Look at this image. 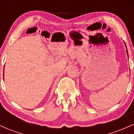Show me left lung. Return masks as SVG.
Segmentation results:
<instances>
[{
	"label": "left lung",
	"instance_id": "left-lung-1",
	"mask_svg": "<svg viewBox=\"0 0 134 134\" xmlns=\"http://www.w3.org/2000/svg\"><path fill=\"white\" fill-rule=\"evenodd\" d=\"M127 55H128V52H127Z\"/></svg>",
	"mask_w": 134,
	"mask_h": 134
}]
</instances>
